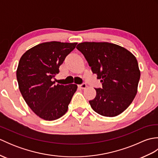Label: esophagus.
<instances>
[{
	"label": "esophagus",
	"mask_w": 158,
	"mask_h": 158,
	"mask_svg": "<svg viewBox=\"0 0 158 158\" xmlns=\"http://www.w3.org/2000/svg\"><path fill=\"white\" fill-rule=\"evenodd\" d=\"M79 87L80 88H81V89H85L86 87H87V85L85 84V83H81V84L79 85Z\"/></svg>",
	"instance_id": "1"
}]
</instances>
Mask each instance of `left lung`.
<instances>
[{
	"label": "left lung",
	"instance_id": "obj_1",
	"mask_svg": "<svg viewBox=\"0 0 158 158\" xmlns=\"http://www.w3.org/2000/svg\"><path fill=\"white\" fill-rule=\"evenodd\" d=\"M102 88L89 100L93 110L105 117H115L132 102L137 93L140 72L137 60L124 48L107 42H83L77 45Z\"/></svg>",
	"mask_w": 158,
	"mask_h": 158
}]
</instances>
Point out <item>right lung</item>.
<instances>
[{
    "mask_svg": "<svg viewBox=\"0 0 158 158\" xmlns=\"http://www.w3.org/2000/svg\"><path fill=\"white\" fill-rule=\"evenodd\" d=\"M77 44L43 43L26 51L19 60L16 71L19 91L32 111L43 119L56 120L68 110L77 85H55L53 79Z\"/></svg>",
    "mask_w": 158,
    "mask_h": 158,
    "instance_id": "1",
    "label": "right lung"
}]
</instances>
